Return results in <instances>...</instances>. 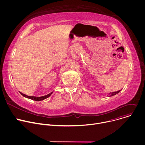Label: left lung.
<instances>
[{"instance_id": "1", "label": "left lung", "mask_w": 145, "mask_h": 145, "mask_svg": "<svg viewBox=\"0 0 145 145\" xmlns=\"http://www.w3.org/2000/svg\"><path fill=\"white\" fill-rule=\"evenodd\" d=\"M121 90H120V91H116V92H112V93H110L109 95H110V97H111V96H114V95H116V94H118Z\"/></svg>"}]
</instances>
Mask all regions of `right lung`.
<instances>
[{"mask_svg": "<svg viewBox=\"0 0 145 145\" xmlns=\"http://www.w3.org/2000/svg\"><path fill=\"white\" fill-rule=\"evenodd\" d=\"M53 92L46 95H45V96H40V97H37V96H27L21 92H20V93L23 96H24L25 97H26V98H28V99H31V100H35V101H41V100H44L46 99H47L48 97H49L52 94Z\"/></svg>", "mask_w": 145, "mask_h": 145, "instance_id": "1", "label": "right lung"}]
</instances>
